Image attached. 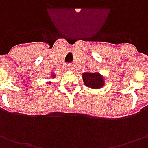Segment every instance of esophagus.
<instances>
[{
	"label": "esophagus",
	"mask_w": 148,
	"mask_h": 148,
	"mask_svg": "<svg viewBox=\"0 0 148 148\" xmlns=\"http://www.w3.org/2000/svg\"><path fill=\"white\" fill-rule=\"evenodd\" d=\"M67 68H68L69 71H71V69H72V66H67Z\"/></svg>",
	"instance_id": "34e87169"
}]
</instances>
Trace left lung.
Instances as JSON below:
<instances>
[{
	"mask_svg": "<svg viewBox=\"0 0 148 148\" xmlns=\"http://www.w3.org/2000/svg\"><path fill=\"white\" fill-rule=\"evenodd\" d=\"M82 79L84 84L91 89H100L105 85L104 77L99 72H84Z\"/></svg>",
	"mask_w": 148,
	"mask_h": 148,
	"instance_id": "obj_1",
	"label": "left lung"
}]
</instances>
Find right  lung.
Listing matches in <instances>:
<instances>
[{
    "label": "right lung",
    "instance_id": "add662e5",
    "mask_svg": "<svg viewBox=\"0 0 148 148\" xmlns=\"http://www.w3.org/2000/svg\"><path fill=\"white\" fill-rule=\"evenodd\" d=\"M51 77H52V78H54V77H56V75L53 73V71H52V73H51ZM48 84H51V82H48Z\"/></svg>",
    "mask_w": 148,
    "mask_h": 148
}]
</instances>
